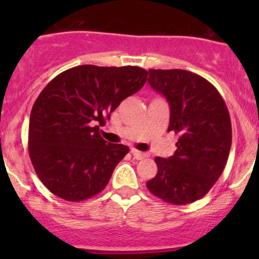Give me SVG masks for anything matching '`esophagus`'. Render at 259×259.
Listing matches in <instances>:
<instances>
[{"label": "esophagus", "instance_id": "esophagus-1", "mask_svg": "<svg viewBox=\"0 0 259 259\" xmlns=\"http://www.w3.org/2000/svg\"><path fill=\"white\" fill-rule=\"evenodd\" d=\"M132 154L134 155L135 159H138V160H142V159H145L146 156H148V154L137 150V149H132Z\"/></svg>", "mask_w": 259, "mask_h": 259}]
</instances>
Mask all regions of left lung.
<instances>
[{
    "mask_svg": "<svg viewBox=\"0 0 259 259\" xmlns=\"http://www.w3.org/2000/svg\"><path fill=\"white\" fill-rule=\"evenodd\" d=\"M148 82L168 101V132L179 139L174 155L156 156L158 173L146 187L164 202L189 204L204 197L223 173L232 145L228 109L209 81L187 70L150 69Z\"/></svg>",
    "mask_w": 259,
    "mask_h": 259,
    "instance_id": "left-lung-1",
    "label": "left lung"
}]
</instances>
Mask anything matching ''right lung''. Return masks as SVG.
<instances>
[{"label": "right lung", "mask_w": 259, "mask_h": 259, "mask_svg": "<svg viewBox=\"0 0 259 259\" xmlns=\"http://www.w3.org/2000/svg\"><path fill=\"white\" fill-rule=\"evenodd\" d=\"M146 76L138 66L81 65L57 75L41 91L30 115L28 154L52 194L81 202L106 187L129 148L106 143L99 125L144 86Z\"/></svg>", "instance_id": "right-lung-1"}]
</instances>
